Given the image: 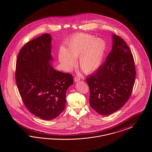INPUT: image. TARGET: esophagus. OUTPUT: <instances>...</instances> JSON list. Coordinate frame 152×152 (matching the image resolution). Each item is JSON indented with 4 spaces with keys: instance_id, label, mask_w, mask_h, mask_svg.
<instances>
[{
    "instance_id": "1",
    "label": "esophagus",
    "mask_w": 152,
    "mask_h": 152,
    "mask_svg": "<svg viewBox=\"0 0 152 152\" xmlns=\"http://www.w3.org/2000/svg\"><path fill=\"white\" fill-rule=\"evenodd\" d=\"M80 80V78L79 77H78V76H75V78H74V80H75V82L79 81Z\"/></svg>"
}]
</instances>
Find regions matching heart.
I'll return each instance as SVG.
<instances>
[{"mask_svg":"<svg viewBox=\"0 0 152 152\" xmlns=\"http://www.w3.org/2000/svg\"><path fill=\"white\" fill-rule=\"evenodd\" d=\"M66 49L61 48L58 60L63 67L70 71L75 65V58H79L77 65L85 73L97 70L103 62L107 45L101 38L87 34H76L66 42Z\"/></svg>","mask_w":152,"mask_h":152,"instance_id":"1","label":"heart"}]
</instances>
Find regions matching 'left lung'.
Wrapping results in <instances>:
<instances>
[{"mask_svg":"<svg viewBox=\"0 0 152 152\" xmlns=\"http://www.w3.org/2000/svg\"><path fill=\"white\" fill-rule=\"evenodd\" d=\"M112 39L105 62L87 78L90 105L104 116L117 111L128 101L136 75L134 58L126 42L115 34Z\"/></svg>","mask_w":152,"mask_h":152,"instance_id":"1","label":"left lung"}]
</instances>
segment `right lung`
Segmentation results:
<instances>
[{"label": "right lung", "instance_id": "obj_1", "mask_svg": "<svg viewBox=\"0 0 152 152\" xmlns=\"http://www.w3.org/2000/svg\"><path fill=\"white\" fill-rule=\"evenodd\" d=\"M51 35L45 34L26 44L16 63L15 80L20 95L29 112L43 120L57 117L65 108L66 92L72 75L51 65Z\"/></svg>", "mask_w": 152, "mask_h": 152}]
</instances>
